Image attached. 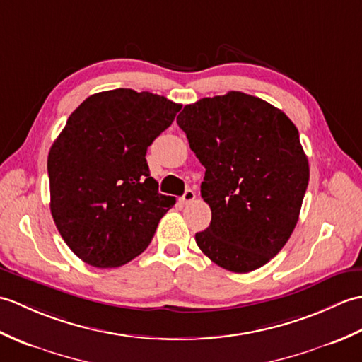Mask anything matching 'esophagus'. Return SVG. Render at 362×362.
<instances>
[{
    "mask_svg": "<svg viewBox=\"0 0 362 362\" xmlns=\"http://www.w3.org/2000/svg\"><path fill=\"white\" fill-rule=\"evenodd\" d=\"M194 197H196V193L193 189H187L185 193H183V196H182V202L183 204H189L191 201H194Z\"/></svg>",
    "mask_w": 362,
    "mask_h": 362,
    "instance_id": "1",
    "label": "esophagus"
}]
</instances>
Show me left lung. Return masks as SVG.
I'll use <instances>...</instances> for the list:
<instances>
[{"instance_id":"8db88e82","label":"left lung","mask_w":362,"mask_h":362,"mask_svg":"<svg viewBox=\"0 0 362 362\" xmlns=\"http://www.w3.org/2000/svg\"><path fill=\"white\" fill-rule=\"evenodd\" d=\"M177 124L205 166L211 222L196 243L213 263L252 272L294 232L310 180L298 130L263 99L228 91L183 107Z\"/></svg>"}]
</instances>
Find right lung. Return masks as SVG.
Listing matches in <instances>:
<instances>
[{
  "label": "right lung",
  "mask_w": 362,
  "mask_h": 362,
  "mask_svg": "<svg viewBox=\"0 0 362 362\" xmlns=\"http://www.w3.org/2000/svg\"><path fill=\"white\" fill-rule=\"evenodd\" d=\"M180 104L117 88L88 96L48 156L51 214L83 263L118 267L148 247L175 197L158 193L146 151Z\"/></svg>",
  "instance_id": "right-lung-1"
}]
</instances>
